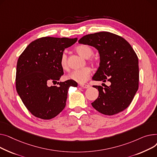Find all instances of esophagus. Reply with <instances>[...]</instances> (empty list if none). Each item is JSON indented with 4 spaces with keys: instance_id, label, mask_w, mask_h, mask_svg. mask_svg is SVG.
<instances>
[{
    "instance_id": "1",
    "label": "esophagus",
    "mask_w": 157,
    "mask_h": 157,
    "mask_svg": "<svg viewBox=\"0 0 157 157\" xmlns=\"http://www.w3.org/2000/svg\"><path fill=\"white\" fill-rule=\"evenodd\" d=\"M80 86L82 88H85V89H87V88L90 87V86H89V85H87V84H80Z\"/></svg>"
}]
</instances>
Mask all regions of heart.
I'll use <instances>...</instances> for the list:
<instances>
[{"instance_id": "obj_1", "label": "heart", "mask_w": 157, "mask_h": 157, "mask_svg": "<svg viewBox=\"0 0 157 157\" xmlns=\"http://www.w3.org/2000/svg\"><path fill=\"white\" fill-rule=\"evenodd\" d=\"M77 52L85 58H90L93 54V50L89 45L86 44H82L78 45L76 48ZM91 61H96V59L95 58H92L90 59ZM61 67L63 70H67L68 68V64L67 61V56L65 53H63L60 59ZM91 73V70L88 67L83 68L80 70H77L73 71L71 73L67 76V78L72 80L80 84H84L89 79Z\"/></svg>"}]
</instances>
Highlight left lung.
<instances>
[{
	"label": "left lung",
	"mask_w": 157,
	"mask_h": 157,
	"mask_svg": "<svg viewBox=\"0 0 157 157\" xmlns=\"http://www.w3.org/2000/svg\"><path fill=\"white\" fill-rule=\"evenodd\" d=\"M79 44L95 48L100 57L93 80L111 82L105 87L94 86L99 96L91 105L99 113L113 115L130 105L139 86L138 58L130 44L122 36L108 32L86 35Z\"/></svg>",
	"instance_id": "obj_1"
}]
</instances>
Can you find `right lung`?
Listing matches in <instances>:
<instances>
[{"label":"right lung","instance_id":"obj_1","mask_svg":"<svg viewBox=\"0 0 157 157\" xmlns=\"http://www.w3.org/2000/svg\"><path fill=\"white\" fill-rule=\"evenodd\" d=\"M77 38L45 36L32 42L18 58L16 87L23 104L35 117L49 120L57 116L66 106L70 87H77L72 80L49 86L63 75L61 55Z\"/></svg>","mask_w":157,"mask_h":157}]
</instances>
